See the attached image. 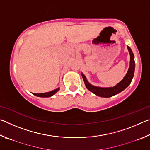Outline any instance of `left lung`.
Segmentation results:
<instances>
[{
    "label": "left lung",
    "mask_w": 150,
    "mask_h": 150,
    "mask_svg": "<svg viewBox=\"0 0 150 150\" xmlns=\"http://www.w3.org/2000/svg\"><path fill=\"white\" fill-rule=\"evenodd\" d=\"M128 49L129 52H130V67H129L128 73H126L125 77L122 80L118 85L113 87H108V88H102V87H95L91 85L87 81L85 76L81 73L83 80H84L85 84L86 87L87 88V89L89 90L91 92L95 94L96 95L101 96V97H110L114 95H116L119 93H120L121 91L125 89L126 87H128V85L130 84L132 78L134 77V69H135V62H134V55L133 54V52L130 47L128 46L127 47Z\"/></svg>",
    "instance_id": "left-lung-1"
}]
</instances>
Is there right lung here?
Returning a JSON list of instances; mask_svg holds the SVG:
<instances>
[{
	"label": "right lung",
	"mask_w": 150,
	"mask_h": 150,
	"mask_svg": "<svg viewBox=\"0 0 150 150\" xmlns=\"http://www.w3.org/2000/svg\"><path fill=\"white\" fill-rule=\"evenodd\" d=\"M59 90V88H57L56 89H55L52 91H50V92L48 93H33V95H34L37 96H40V97H50V96H52L54 95V94L56 93Z\"/></svg>",
	"instance_id": "obj_1"
}]
</instances>
